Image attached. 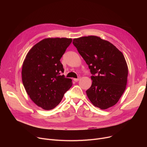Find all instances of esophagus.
Returning <instances> with one entry per match:
<instances>
[{"label": "esophagus", "instance_id": "esophagus-1", "mask_svg": "<svg viewBox=\"0 0 147 147\" xmlns=\"http://www.w3.org/2000/svg\"><path fill=\"white\" fill-rule=\"evenodd\" d=\"M80 77H78V78H74L73 80H74V81H76H76H79V80H80Z\"/></svg>", "mask_w": 147, "mask_h": 147}]
</instances>
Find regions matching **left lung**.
<instances>
[{
  "instance_id": "8db88e82",
  "label": "left lung",
  "mask_w": 147,
  "mask_h": 147,
  "mask_svg": "<svg viewBox=\"0 0 147 147\" xmlns=\"http://www.w3.org/2000/svg\"><path fill=\"white\" fill-rule=\"evenodd\" d=\"M93 74L86 91L93 105L105 110L114 106L126 87L128 66L123 54L109 41L91 35L73 40Z\"/></svg>"
}]
</instances>
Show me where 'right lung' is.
<instances>
[{
	"label": "right lung",
	"mask_w": 147,
	"mask_h": 147,
	"mask_svg": "<svg viewBox=\"0 0 147 147\" xmlns=\"http://www.w3.org/2000/svg\"><path fill=\"white\" fill-rule=\"evenodd\" d=\"M71 38H48L36 44L28 52L22 66V81L30 99L44 110L55 108L72 86L60 61Z\"/></svg>",
	"instance_id": "obj_1"
}]
</instances>
